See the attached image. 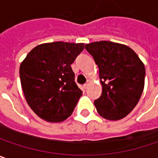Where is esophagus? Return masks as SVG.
<instances>
[{
  "label": "esophagus",
  "mask_w": 158,
  "mask_h": 158,
  "mask_svg": "<svg viewBox=\"0 0 158 158\" xmlns=\"http://www.w3.org/2000/svg\"><path fill=\"white\" fill-rule=\"evenodd\" d=\"M88 85H89V80H87V82L84 84V86H83V88H85V89H87L88 87Z\"/></svg>",
  "instance_id": "obj_1"
}]
</instances>
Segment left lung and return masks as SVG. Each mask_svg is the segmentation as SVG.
I'll use <instances>...</instances> for the list:
<instances>
[{"label": "left lung", "mask_w": 158, "mask_h": 158, "mask_svg": "<svg viewBox=\"0 0 158 158\" xmlns=\"http://www.w3.org/2000/svg\"><path fill=\"white\" fill-rule=\"evenodd\" d=\"M85 48L99 69L102 94L94 102L98 113L110 121L123 119L137 106L143 92V62L131 48L117 43L94 42Z\"/></svg>", "instance_id": "1"}]
</instances>
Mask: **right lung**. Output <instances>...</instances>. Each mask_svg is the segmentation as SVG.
Segmentation results:
<instances>
[{"instance_id":"1","label":"right lung","mask_w":158,"mask_h":158,"mask_svg":"<svg viewBox=\"0 0 158 158\" xmlns=\"http://www.w3.org/2000/svg\"><path fill=\"white\" fill-rule=\"evenodd\" d=\"M83 49L84 44H42L22 61L19 77L25 98L43 120L60 123L72 114L82 91L70 65Z\"/></svg>"}]
</instances>
